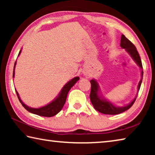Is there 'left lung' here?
I'll return each mask as SVG.
<instances>
[{
	"label": "left lung",
	"mask_w": 155,
	"mask_h": 155,
	"mask_svg": "<svg viewBox=\"0 0 155 155\" xmlns=\"http://www.w3.org/2000/svg\"><path fill=\"white\" fill-rule=\"evenodd\" d=\"M120 46L122 48H124L125 51H127L128 54H130V57H132L133 59L134 60L135 62L137 64L138 66L141 69V80L138 83L137 86V93L136 94L135 98L130 102L129 104H127V105L123 107H116L115 106L114 104H112L111 102L107 101L106 98L102 97L101 95H100V87L98 85V83L95 79H91L90 81L91 83V92H90V100L91 103H92L94 109L100 113L104 114H108V115H117L121 113L127 111L128 109H130L133 104H134L136 98H137L138 91L140 90L141 84L142 82L143 78V67L142 64H141V61L139 54L138 52L137 51V48L135 46L130 40L126 38L124 35H122L121 40H120Z\"/></svg>",
	"instance_id": "8db88e82"
}]
</instances>
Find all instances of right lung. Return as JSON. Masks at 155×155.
I'll use <instances>...</instances> for the list:
<instances>
[{
	"label": "right lung",
	"instance_id": "1",
	"mask_svg": "<svg viewBox=\"0 0 155 155\" xmlns=\"http://www.w3.org/2000/svg\"><path fill=\"white\" fill-rule=\"evenodd\" d=\"M22 50H20L18 54V56L20 55L21 53ZM16 65V61L15 62L14 67V72H13V78L14 77L15 75V67ZM79 80V77H76L74 78H72V80H70L69 82H68L64 86V87L61 89V91H60L59 95L57 96V98L53 100L51 103L46 104V105L40 107V108H31V107H28L27 105L23 103L22 100L20 99L19 94H18V91L15 90V92L17 94L18 98L19 99L20 103L22 104V105L25 107V108L30 113H32L33 114H36L40 116L44 117H52L54 115H57L58 113L62 109L63 107H64V104L66 101L68 91H70L72 87L74 85V84Z\"/></svg>",
	"mask_w": 155,
	"mask_h": 155
}]
</instances>
